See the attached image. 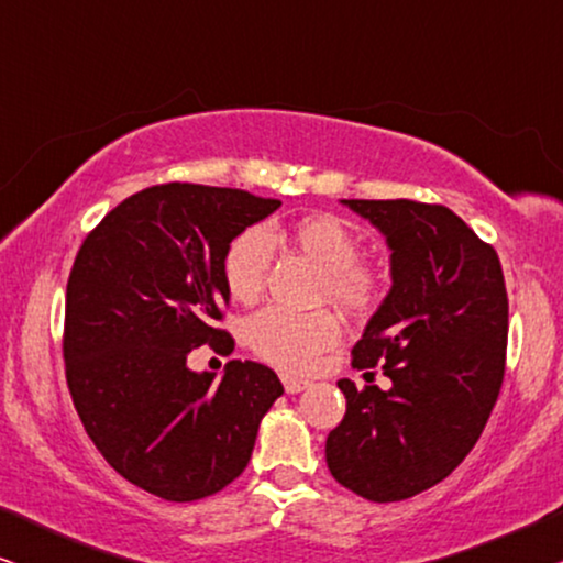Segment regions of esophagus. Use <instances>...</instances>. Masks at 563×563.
Here are the masks:
<instances>
[{
  "label": "esophagus",
  "instance_id": "1",
  "mask_svg": "<svg viewBox=\"0 0 563 563\" xmlns=\"http://www.w3.org/2000/svg\"><path fill=\"white\" fill-rule=\"evenodd\" d=\"M282 384H284V391H287V395H297V391L310 387V382L299 379V376H291V374H282Z\"/></svg>",
  "mask_w": 563,
  "mask_h": 563
}]
</instances>
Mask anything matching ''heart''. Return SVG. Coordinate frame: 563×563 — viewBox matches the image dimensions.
Instances as JSON below:
<instances>
[{"label": "heart", "mask_w": 563, "mask_h": 563, "mask_svg": "<svg viewBox=\"0 0 563 563\" xmlns=\"http://www.w3.org/2000/svg\"><path fill=\"white\" fill-rule=\"evenodd\" d=\"M276 228H245L230 241L222 258L225 287L235 302H256L266 287L274 261ZM291 243L325 272V295L349 310H366L382 297V279L372 266L358 264L361 241L341 218L307 214L289 228ZM341 338V322L330 312H287L266 307L245 322V341L261 358L287 368L307 372L322 351Z\"/></svg>", "instance_id": "obj_1"}]
</instances>
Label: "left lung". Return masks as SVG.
<instances>
[{
	"mask_svg": "<svg viewBox=\"0 0 563 563\" xmlns=\"http://www.w3.org/2000/svg\"><path fill=\"white\" fill-rule=\"evenodd\" d=\"M387 238L391 289L353 345L391 387L356 389L325 459L343 487L397 503L443 482L479 441L505 376L507 291L495 249L443 205L341 199Z\"/></svg>",
	"mask_w": 563,
	"mask_h": 563,
	"instance_id": "1",
	"label": "left lung"
}]
</instances>
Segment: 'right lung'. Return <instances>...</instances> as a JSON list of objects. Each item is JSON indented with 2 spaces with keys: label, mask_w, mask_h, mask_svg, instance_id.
<instances>
[{
  "label": "right lung",
  "mask_w": 563,
  "mask_h": 563,
  "mask_svg": "<svg viewBox=\"0 0 563 563\" xmlns=\"http://www.w3.org/2000/svg\"><path fill=\"white\" fill-rule=\"evenodd\" d=\"M279 199L202 184H158L91 230L66 287V382L91 443L114 472L168 503L228 487L249 466L261 418L284 387L256 361L220 382L189 351H233L218 328L230 241Z\"/></svg>",
  "instance_id": "right-lung-1"
}]
</instances>
